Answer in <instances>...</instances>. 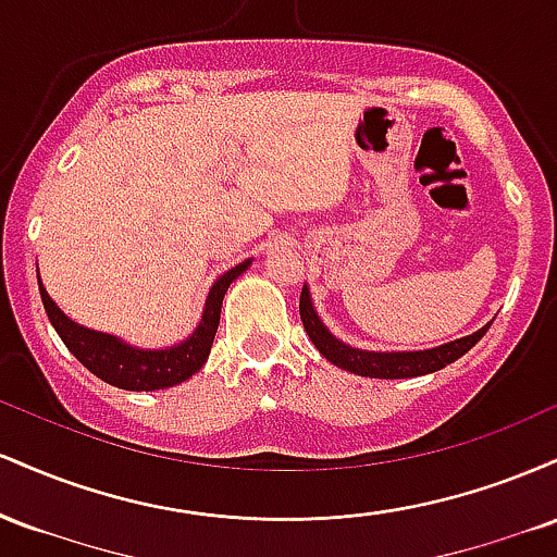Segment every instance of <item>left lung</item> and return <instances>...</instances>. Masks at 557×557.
Here are the masks:
<instances>
[{
	"instance_id": "8db88e82",
	"label": "left lung",
	"mask_w": 557,
	"mask_h": 557,
	"mask_svg": "<svg viewBox=\"0 0 557 557\" xmlns=\"http://www.w3.org/2000/svg\"><path fill=\"white\" fill-rule=\"evenodd\" d=\"M300 322H304L306 335L311 337V343L317 345L319 354L324 356L330 363L345 369V372H354L359 376H372V380H408V376H421L432 374L445 369L447 363L458 361L463 354H469L474 345L482 341L484 332L490 330V324H484L482 330H476L474 335L458 337V341H450L445 345H437V348L430 350H361L354 348V345L337 341L332 332L324 327V322L319 319L314 304H311L309 287L304 285L300 290Z\"/></svg>"
}]
</instances>
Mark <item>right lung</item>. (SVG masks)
Listing matches in <instances>:
<instances>
[{"instance_id":"add662e5","label":"right lung","mask_w":557,"mask_h":557,"mask_svg":"<svg viewBox=\"0 0 557 557\" xmlns=\"http://www.w3.org/2000/svg\"><path fill=\"white\" fill-rule=\"evenodd\" d=\"M248 267H251V259H246L243 264L233 267V270L222 274V277L212 285V290H209L207 304H203L201 322H198L194 335L162 350L136 348V345H127L125 341H120V337L107 335V332L88 330L83 327V324L73 322V319L49 298L41 280H38V293H41L44 309H47V317L57 330V335L62 337V343L67 345L70 354H73L88 372L120 389H133V393L146 389V393H149V389L181 385V382L190 380V376L207 363L216 327H220L222 298H225L230 283H233L235 277H240Z\"/></svg>"}]
</instances>
